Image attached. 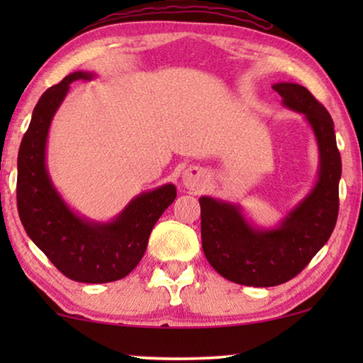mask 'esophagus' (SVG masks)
Segmentation results:
<instances>
[{"mask_svg": "<svg viewBox=\"0 0 363 363\" xmlns=\"http://www.w3.org/2000/svg\"><path fill=\"white\" fill-rule=\"evenodd\" d=\"M182 178H183V185L186 188H190V190H198V188H203V185H205L206 175L203 168L190 167L188 170H185Z\"/></svg>", "mask_w": 363, "mask_h": 363, "instance_id": "34e87169", "label": "esophagus"}]
</instances>
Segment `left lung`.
Here are the masks:
<instances>
[{
	"label": "left lung",
	"mask_w": 363,
	"mask_h": 363,
	"mask_svg": "<svg viewBox=\"0 0 363 363\" xmlns=\"http://www.w3.org/2000/svg\"><path fill=\"white\" fill-rule=\"evenodd\" d=\"M282 106L302 113L319 148V175L312 190L276 228H257L238 203L201 196V245L218 274L242 286L271 287L299 274L329 240L339 215L342 175L334 122L304 86L277 82Z\"/></svg>",
	"instance_id": "1"
}]
</instances>
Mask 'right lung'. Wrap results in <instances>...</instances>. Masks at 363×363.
<instances>
[{
    "instance_id": "add662e5",
    "label": "right lung",
    "mask_w": 363,
    "mask_h": 363,
    "mask_svg": "<svg viewBox=\"0 0 363 363\" xmlns=\"http://www.w3.org/2000/svg\"><path fill=\"white\" fill-rule=\"evenodd\" d=\"M92 77V72H72L39 99L19 147L16 198L24 230L49 261L69 279L102 284L135 269L153 226L177 198V188L167 183L143 191L107 223L77 215L62 200L46 165L49 127L69 84Z\"/></svg>"
}]
</instances>
